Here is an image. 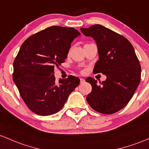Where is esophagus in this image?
Masks as SVG:
<instances>
[{
    "mask_svg": "<svg viewBox=\"0 0 149 149\" xmlns=\"http://www.w3.org/2000/svg\"><path fill=\"white\" fill-rule=\"evenodd\" d=\"M80 82H81V83H84L85 82V79H83V78H80Z\"/></svg>",
    "mask_w": 149,
    "mask_h": 149,
    "instance_id": "obj_1",
    "label": "esophagus"
}]
</instances>
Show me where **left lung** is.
Listing matches in <instances>:
<instances>
[{
    "mask_svg": "<svg viewBox=\"0 0 149 149\" xmlns=\"http://www.w3.org/2000/svg\"><path fill=\"white\" fill-rule=\"evenodd\" d=\"M96 41L99 60L93 73L106 76L105 81L88 77L92 91L86 101L93 110L113 114L123 109L132 98L141 80V65L132 45L123 36L100 24L80 29Z\"/></svg>",
    "mask_w": 149,
    "mask_h": 149,
    "instance_id": "obj_1",
    "label": "left lung"
}]
</instances>
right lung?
<instances>
[{
  "label": "right lung",
  "instance_id": "1",
  "mask_svg": "<svg viewBox=\"0 0 149 149\" xmlns=\"http://www.w3.org/2000/svg\"><path fill=\"white\" fill-rule=\"evenodd\" d=\"M80 36L71 27L53 26L29 36L21 46L13 63V81L25 104L39 115L55 114L79 85L78 77L56 82L54 67L67 58L71 43Z\"/></svg>",
  "mask_w": 149,
  "mask_h": 149
}]
</instances>
